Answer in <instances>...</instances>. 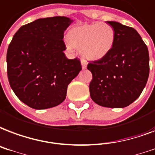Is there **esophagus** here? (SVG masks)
<instances>
[{"instance_id":"esophagus-1","label":"esophagus","mask_w":155,"mask_h":155,"mask_svg":"<svg viewBox=\"0 0 155 155\" xmlns=\"http://www.w3.org/2000/svg\"><path fill=\"white\" fill-rule=\"evenodd\" d=\"M81 66H82L83 69H86V67H87V62H86L85 60L81 59Z\"/></svg>"}]
</instances>
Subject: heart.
Segmentation results:
<instances>
[{
	"instance_id": "1",
	"label": "heart",
	"mask_w": 155,
	"mask_h": 155,
	"mask_svg": "<svg viewBox=\"0 0 155 155\" xmlns=\"http://www.w3.org/2000/svg\"><path fill=\"white\" fill-rule=\"evenodd\" d=\"M114 28L104 22L83 24L71 28L67 34V48L80 49L84 58L99 61L111 51L114 43Z\"/></svg>"
}]
</instances>
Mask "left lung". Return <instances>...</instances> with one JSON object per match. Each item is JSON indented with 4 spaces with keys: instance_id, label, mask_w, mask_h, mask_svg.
I'll return each instance as SVG.
<instances>
[{
    "instance_id": "8db88e82",
    "label": "left lung",
    "mask_w": 155,
    "mask_h": 155,
    "mask_svg": "<svg viewBox=\"0 0 155 155\" xmlns=\"http://www.w3.org/2000/svg\"><path fill=\"white\" fill-rule=\"evenodd\" d=\"M107 22L114 28V43L106 58L88 64L90 97L99 106L124 108L139 97L148 80V48L134 28Z\"/></svg>"
}]
</instances>
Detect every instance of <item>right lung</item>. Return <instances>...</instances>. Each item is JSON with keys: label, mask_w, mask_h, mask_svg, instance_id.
<instances>
[{"label": "right lung", "mask_w": 155, "mask_h": 155, "mask_svg": "<svg viewBox=\"0 0 155 155\" xmlns=\"http://www.w3.org/2000/svg\"><path fill=\"white\" fill-rule=\"evenodd\" d=\"M73 22L67 17L39 18L17 31L7 50V75L20 101L33 109L61 104L67 86L82 67L80 59H68L64 31Z\"/></svg>", "instance_id": "add662e5"}]
</instances>
